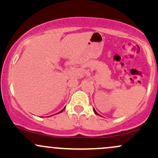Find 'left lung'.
<instances>
[{
    "mask_svg": "<svg viewBox=\"0 0 158 158\" xmlns=\"http://www.w3.org/2000/svg\"><path fill=\"white\" fill-rule=\"evenodd\" d=\"M94 113H95V114H96V115H99V114L98 113V112H96V111H95V110H94Z\"/></svg>",
    "mask_w": 158,
    "mask_h": 158,
    "instance_id": "left-lung-1",
    "label": "left lung"
}]
</instances>
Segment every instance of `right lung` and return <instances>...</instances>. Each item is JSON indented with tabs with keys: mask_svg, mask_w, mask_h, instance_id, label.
<instances>
[{
	"mask_svg": "<svg viewBox=\"0 0 158 158\" xmlns=\"http://www.w3.org/2000/svg\"><path fill=\"white\" fill-rule=\"evenodd\" d=\"M64 110H65V107H64V109H63V110H60L59 112H58V113H57V114H58V113H60V112H63V111H64Z\"/></svg>",
	"mask_w": 158,
	"mask_h": 158,
	"instance_id": "obj_1",
	"label": "right lung"
}]
</instances>
